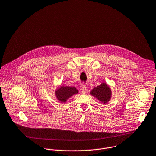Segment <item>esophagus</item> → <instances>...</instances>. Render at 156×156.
I'll list each match as a JSON object with an SVG mask.
<instances>
[{
	"instance_id": "obj_1",
	"label": "esophagus",
	"mask_w": 156,
	"mask_h": 156,
	"mask_svg": "<svg viewBox=\"0 0 156 156\" xmlns=\"http://www.w3.org/2000/svg\"><path fill=\"white\" fill-rule=\"evenodd\" d=\"M86 89H87V88H86V85L83 84L82 86H81V92H82V93L83 94H85V92L86 91Z\"/></svg>"
}]
</instances>
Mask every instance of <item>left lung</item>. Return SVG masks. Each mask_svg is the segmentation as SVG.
<instances>
[{"label":"left lung","mask_w":156,"mask_h":156,"mask_svg":"<svg viewBox=\"0 0 156 156\" xmlns=\"http://www.w3.org/2000/svg\"><path fill=\"white\" fill-rule=\"evenodd\" d=\"M100 101L106 104L110 101L112 96V91L109 86L105 83H102L99 86L95 87L90 93Z\"/></svg>","instance_id":"8db88e82"}]
</instances>
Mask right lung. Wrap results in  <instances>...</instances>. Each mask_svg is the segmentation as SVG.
Returning a JSON list of instances; mask_svg holds the SVG:
<instances>
[{
    "instance_id": "right-lung-1",
    "label": "right lung",
    "mask_w": 156,
    "mask_h": 156,
    "mask_svg": "<svg viewBox=\"0 0 156 156\" xmlns=\"http://www.w3.org/2000/svg\"><path fill=\"white\" fill-rule=\"evenodd\" d=\"M78 93V90L74 87L61 86L55 91V95L58 100L61 102H66L72 95Z\"/></svg>"
}]
</instances>
